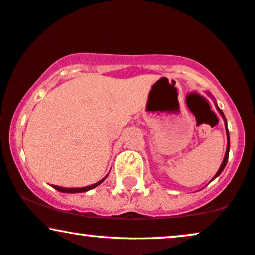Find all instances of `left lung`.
<instances>
[{"mask_svg":"<svg viewBox=\"0 0 255 255\" xmlns=\"http://www.w3.org/2000/svg\"><path fill=\"white\" fill-rule=\"evenodd\" d=\"M215 107H217V109H218V111H219V113H220V114H221V117H222V119H224V120H225V126H226V134H227V149H226V154H225L224 161H222V163H221L220 168H219V170H218V173H217V174H215V175H214V178H213V179H215V178H217V176H219V175H220V174L222 173V170H224V168H225V167H226V163H227V160H228V154H230V133H228V128H227V122H226V118H225L224 113H222V111H221V109L218 107V105H217V104H215Z\"/></svg>","mask_w":255,"mask_h":255,"instance_id":"1","label":"left lung"}]
</instances>
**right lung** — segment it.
<instances>
[{
    "mask_svg": "<svg viewBox=\"0 0 255 255\" xmlns=\"http://www.w3.org/2000/svg\"><path fill=\"white\" fill-rule=\"evenodd\" d=\"M106 178H107V176H106ZM106 178H104L102 180H100L99 182L94 183V185L82 187V188H64V187H60V186H53V187L55 189H57V191H59V192H62V193H82V192L89 191V189H92V188H95V187L99 186L102 181H105Z\"/></svg>",
    "mask_w": 255,
    "mask_h": 255,
    "instance_id": "1",
    "label": "right lung"
}]
</instances>
